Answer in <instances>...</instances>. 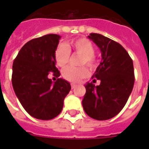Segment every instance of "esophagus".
Wrapping results in <instances>:
<instances>
[{
	"label": "esophagus",
	"instance_id": "34e87169",
	"mask_svg": "<svg viewBox=\"0 0 149 149\" xmlns=\"http://www.w3.org/2000/svg\"><path fill=\"white\" fill-rule=\"evenodd\" d=\"M76 86H77V84H71V87H72V89H74Z\"/></svg>",
	"mask_w": 149,
	"mask_h": 149
}]
</instances>
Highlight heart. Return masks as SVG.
Returning a JSON list of instances; mask_svg holds the SVG:
<instances>
[{
    "instance_id": "heart-1",
    "label": "heart",
    "mask_w": 149,
    "mask_h": 149,
    "mask_svg": "<svg viewBox=\"0 0 149 149\" xmlns=\"http://www.w3.org/2000/svg\"><path fill=\"white\" fill-rule=\"evenodd\" d=\"M94 45L91 41L86 38H79L70 42L67 46L63 44L58 45L55 51V61L58 66L64 67L69 63L70 52L73 51L81 55L79 57V65H86L91 70H95L98 65V60L94 55ZM88 74V69L84 65L79 67L68 66L62 72L64 79L73 83L79 82Z\"/></svg>"
}]
</instances>
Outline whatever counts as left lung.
<instances>
[{"instance_id": "left-lung-1", "label": "left lung", "mask_w": 149, "mask_h": 149, "mask_svg": "<svg viewBox=\"0 0 149 149\" xmlns=\"http://www.w3.org/2000/svg\"><path fill=\"white\" fill-rule=\"evenodd\" d=\"M100 48L102 61L92 77L101 80L99 86L85 85L82 104L91 118L108 120L116 116L127 103L134 84L133 61L122 45L97 33L88 36Z\"/></svg>"}]
</instances>
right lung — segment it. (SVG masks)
I'll use <instances>...</instances> for the list:
<instances>
[{"mask_svg": "<svg viewBox=\"0 0 149 149\" xmlns=\"http://www.w3.org/2000/svg\"><path fill=\"white\" fill-rule=\"evenodd\" d=\"M60 36L49 34L24 44L14 60L12 86L17 97L28 113L39 120H51L63 110V101L71 86L61 78L54 84L49 73L56 77L55 51Z\"/></svg>", "mask_w": 149, "mask_h": 149, "instance_id": "1", "label": "right lung"}]
</instances>
